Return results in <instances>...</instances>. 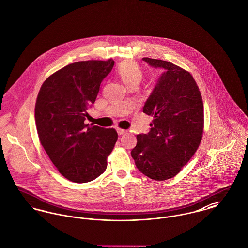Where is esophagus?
<instances>
[{"instance_id": "1", "label": "esophagus", "mask_w": 248, "mask_h": 248, "mask_svg": "<svg viewBox=\"0 0 248 248\" xmlns=\"http://www.w3.org/2000/svg\"><path fill=\"white\" fill-rule=\"evenodd\" d=\"M117 132L121 136V135H124V133H126V130L124 129H121V128H117Z\"/></svg>"}]
</instances>
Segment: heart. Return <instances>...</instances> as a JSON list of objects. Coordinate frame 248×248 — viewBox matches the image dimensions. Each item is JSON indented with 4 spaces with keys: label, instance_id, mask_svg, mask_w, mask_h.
Listing matches in <instances>:
<instances>
[{
    "label": "heart",
    "instance_id": "1",
    "mask_svg": "<svg viewBox=\"0 0 248 248\" xmlns=\"http://www.w3.org/2000/svg\"><path fill=\"white\" fill-rule=\"evenodd\" d=\"M118 74L128 88L132 85H138L142 79L141 70L133 62L122 63L118 68Z\"/></svg>",
    "mask_w": 248,
    "mask_h": 248
}]
</instances>
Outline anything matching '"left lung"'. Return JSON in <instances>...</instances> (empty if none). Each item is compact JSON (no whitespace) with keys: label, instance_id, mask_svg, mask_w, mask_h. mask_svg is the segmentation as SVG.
I'll return each instance as SVG.
<instances>
[{"label":"left lung","instance_id":"1","mask_svg":"<svg viewBox=\"0 0 248 248\" xmlns=\"http://www.w3.org/2000/svg\"><path fill=\"white\" fill-rule=\"evenodd\" d=\"M142 59L164 72L143 107L153 117L150 131L137 135L131 155L139 171L162 181L175 176L196 152L204 128L203 101L189 72L168 61Z\"/></svg>","mask_w":248,"mask_h":248}]
</instances>
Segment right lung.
Returning a JSON list of instances; mask_svg holds the SVG:
<instances>
[{
    "label": "right lung",
    "mask_w": 248,
    "mask_h": 248,
    "mask_svg": "<svg viewBox=\"0 0 248 248\" xmlns=\"http://www.w3.org/2000/svg\"><path fill=\"white\" fill-rule=\"evenodd\" d=\"M114 60L78 61L48 77L38 93L35 120L41 145L58 171L76 183L93 181L107 169L118 140L114 128L84 122Z\"/></svg>",
    "instance_id": "1"
}]
</instances>
